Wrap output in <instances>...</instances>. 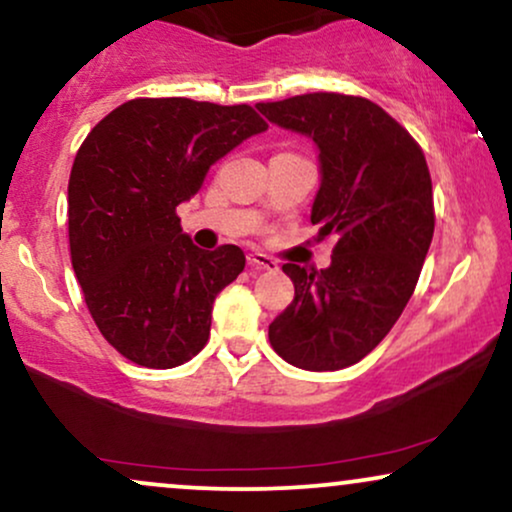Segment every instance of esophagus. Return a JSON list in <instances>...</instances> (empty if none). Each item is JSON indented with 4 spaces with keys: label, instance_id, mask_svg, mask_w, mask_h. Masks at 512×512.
<instances>
[{
    "label": "esophagus",
    "instance_id": "esophagus-1",
    "mask_svg": "<svg viewBox=\"0 0 512 512\" xmlns=\"http://www.w3.org/2000/svg\"><path fill=\"white\" fill-rule=\"evenodd\" d=\"M248 264H250V267H255V269H267V272H274V269H279L276 260H272L269 255H264V252H250Z\"/></svg>",
    "mask_w": 512,
    "mask_h": 512
}]
</instances>
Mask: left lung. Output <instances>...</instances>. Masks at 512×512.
I'll list each match as a JSON object with an SVG mask.
<instances>
[{
	"instance_id": "1",
	"label": "left lung",
	"mask_w": 512,
	"mask_h": 512,
	"mask_svg": "<svg viewBox=\"0 0 512 512\" xmlns=\"http://www.w3.org/2000/svg\"><path fill=\"white\" fill-rule=\"evenodd\" d=\"M267 121L319 150L312 224L336 248L322 272L288 262L293 303L269 324L283 360L334 372L379 346L408 305L434 236L432 176L420 145L365 97L312 92L260 102Z\"/></svg>"
}]
</instances>
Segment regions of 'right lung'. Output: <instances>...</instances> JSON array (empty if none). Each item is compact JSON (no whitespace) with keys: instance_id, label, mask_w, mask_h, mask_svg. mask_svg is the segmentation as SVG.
<instances>
[{"instance_id":"obj_1","label":"right lung","mask_w":512,"mask_h":512,"mask_svg":"<svg viewBox=\"0 0 512 512\" xmlns=\"http://www.w3.org/2000/svg\"><path fill=\"white\" fill-rule=\"evenodd\" d=\"M267 131L248 104L145 97L80 145L69 178L71 264L97 329L123 357L171 369L205 348L214 298L243 272L238 245L200 250L176 207L209 166Z\"/></svg>"}]
</instances>
